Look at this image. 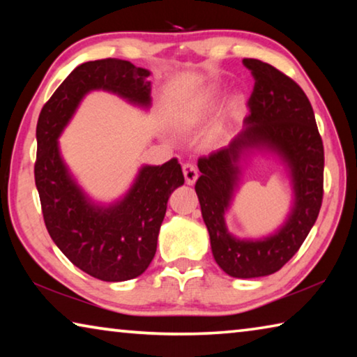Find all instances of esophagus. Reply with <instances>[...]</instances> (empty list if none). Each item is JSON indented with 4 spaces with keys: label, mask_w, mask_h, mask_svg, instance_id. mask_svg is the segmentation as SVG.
Returning <instances> with one entry per match:
<instances>
[{
    "label": "esophagus",
    "mask_w": 357,
    "mask_h": 357,
    "mask_svg": "<svg viewBox=\"0 0 357 357\" xmlns=\"http://www.w3.org/2000/svg\"><path fill=\"white\" fill-rule=\"evenodd\" d=\"M183 173H184V178H185V183L187 184H189V185L195 184V181L198 178V170H197L195 165L184 164L183 165Z\"/></svg>",
    "instance_id": "obj_1"
}]
</instances>
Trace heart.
<instances>
[{"mask_svg": "<svg viewBox=\"0 0 357 357\" xmlns=\"http://www.w3.org/2000/svg\"><path fill=\"white\" fill-rule=\"evenodd\" d=\"M211 104H213V99H211V96H208V98L202 99L200 102H197L195 105H192L190 108H187V110L183 113V116H181V123H183L184 126H187V128H192V126H195L200 123V121L206 116L208 110L211 108ZM238 104H234L231 107V113H236L238 112ZM222 128L215 129L213 132V138H217L220 134H222Z\"/></svg>", "mask_w": 357, "mask_h": 357, "instance_id": "1", "label": "heart"}]
</instances>
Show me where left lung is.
<instances>
[{"label": "left lung", "mask_w": 357, "mask_h": 357, "mask_svg": "<svg viewBox=\"0 0 357 357\" xmlns=\"http://www.w3.org/2000/svg\"><path fill=\"white\" fill-rule=\"evenodd\" d=\"M243 64L255 80L245 129L227 148L198 159L202 176L195 190L215 263L228 275L253 279L277 273L315 225L323 202L324 148L310 100L299 84L259 59L244 58ZM249 149L279 153L290 168L295 189V206L286 225L258 241L231 237L222 220L237 185L238 159Z\"/></svg>", "instance_id": "left-lung-1"}]
</instances>
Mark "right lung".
<instances>
[{
	"label": "right lung",
	"instance_id": "right-lung-1",
	"mask_svg": "<svg viewBox=\"0 0 357 357\" xmlns=\"http://www.w3.org/2000/svg\"><path fill=\"white\" fill-rule=\"evenodd\" d=\"M148 77L149 70L123 59L83 63L42 107L36 128L34 179L48 234L78 269L104 282L130 280L146 271L155 255L167 202L184 184V174L178 159L144 165L123 200L99 206L70 178L59 154L58 137L83 96L93 89L149 107Z\"/></svg>",
	"mask_w": 357,
	"mask_h": 357
}]
</instances>
